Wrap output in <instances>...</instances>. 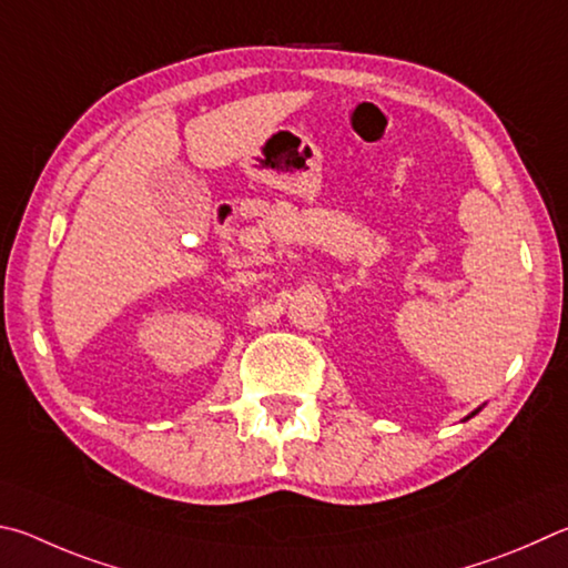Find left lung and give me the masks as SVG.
<instances>
[{
  "label": "left lung",
  "instance_id": "1",
  "mask_svg": "<svg viewBox=\"0 0 568 568\" xmlns=\"http://www.w3.org/2000/svg\"><path fill=\"white\" fill-rule=\"evenodd\" d=\"M479 412H481V406H479V409H476V412H471L469 416H466V419H471V416H474V414H479Z\"/></svg>",
  "mask_w": 568,
  "mask_h": 568
}]
</instances>
